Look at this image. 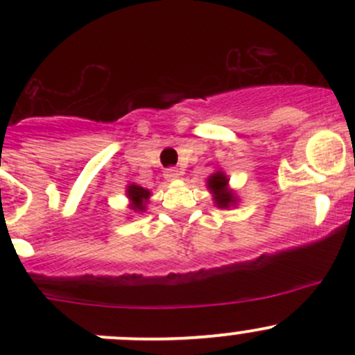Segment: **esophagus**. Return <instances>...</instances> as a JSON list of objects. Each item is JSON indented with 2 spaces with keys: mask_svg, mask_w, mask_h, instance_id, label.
Listing matches in <instances>:
<instances>
[{
  "mask_svg": "<svg viewBox=\"0 0 355 355\" xmlns=\"http://www.w3.org/2000/svg\"><path fill=\"white\" fill-rule=\"evenodd\" d=\"M164 178H166L168 182H175L180 178V171L177 170V168H168L166 171H164Z\"/></svg>",
  "mask_w": 355,
  "mask_h": 355,
  "instance_id": "esophagus-1",
  "label": "esophagus"
}]
</instances>
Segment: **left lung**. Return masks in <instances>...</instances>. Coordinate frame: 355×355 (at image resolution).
Wrapping results in <instances>:
<instances>
[{"label": "left lung", "mask_w": 355, "mask_h": 355, "mask_svg": "<svg viewBox=\"0 0 355 355\" xmlns=\"http://www.w3.org/2000/svg\"><path fill=\"white\" fill-rule=\"evenodd\" d=\"M228 182H230V178L221 170L211 173L206 180L207 191L213 194L216 207H221V209H230V207H235L239 204V196L235 194L234 189H230Z\"/></svg>", "instance_id": "8db88e82"}]
</instances>
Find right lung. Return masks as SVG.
Wrapping results in <instances>:
<instances>
[{
    "instance_id": "obj_1",
    "label": "right lung",
    "mask_w": 355,
    "mask_h": 355,
    "mask_svg": "<svg viewBox=\"0 0 355 355\" xmlns=\"http://www.w3.org/2000/svg\"><path fill=\"white\" fill-rule=\"evenodd\" d=\"M125 194L128 198V209H130V213H144L149 198L153 196L149 189L141 187L137 184H128Z\"/></svg>"
}]
</instances>
